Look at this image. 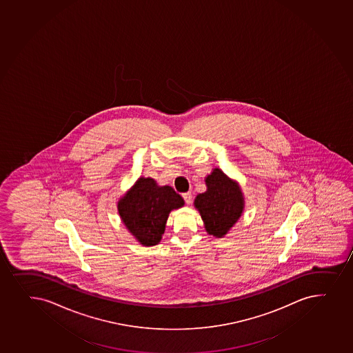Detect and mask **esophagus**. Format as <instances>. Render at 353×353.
<instances>
[{
    "label": "esophagus",
    "instance_id": "obj_1",
    "mask_svg": "<svg viewBox=\"0 0 353 353\" xmlns=\"http://www.w3.org/2000/svg\"><path fill=\"white\" fill-rule=\"evenodd\" d=\"M183 199L185 201L186 204H191L192 203V194L191 192H185V194H183Z\"/></svg>",
    "mask_w": 353,
    "mask_h": 353
}]
</instances>
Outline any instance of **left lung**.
<instances>
[{"label": "left lung", "instance_id": "left-lung-1", "mask_svg": "<svg viewBox=\"0 0 353 353\" xmlns=\"http://www.w3.org/2000/svg\"><path fill=\"white\" fill-rule=\"evenodd\" d=\"M206 191L194 199V205L202 217L208 234L223 238L241 218L245 199L239 183L214 168L206 176Z\"/></svg>", "mask_w": 353, "mask_h": 353}]
</instances>
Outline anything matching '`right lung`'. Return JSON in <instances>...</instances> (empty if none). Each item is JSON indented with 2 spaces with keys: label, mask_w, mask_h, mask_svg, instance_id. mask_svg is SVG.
<instances>
[{
  "label": "right lung",
  "mask_w": 353,
  "mask_h": 353,
  "mask_svg": "<svg viewBox=\"0 0 353 353\" xmlns=\"http://www.w3.org/2000/svg\"><path fill=\"white\" fill-rule=\"evenodd\" d=\"M184 206V199L169 185H159L141 176L117 202L123 224L143 246L157 245L171 211Z\"/></svg>",
  "instance_id": "add662e5"
}]
</instances>
